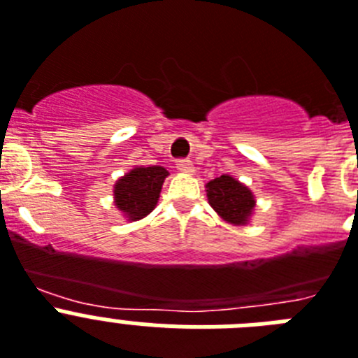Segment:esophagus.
Instances as JSON below:
<instances>
[{"mask_svg":"<svg viewBox=\"0 0 358 358\" xmlns=\"http://www.w3.org/2000/svg\"><path fill=\"white\" fill-rule=\"evenodd\" d=\"M177 170L182 173H188V176H194V172H195L194 163H192V161H179V164H177Z\"/></svg>","mask_w":358,"mask_h":358,"instance_id":"obj_1","label":"esophagus"}]
</instances>
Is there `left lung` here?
<instances>
[{
    "label": "left lung",
    "mask_w": 358,
    "mask_h": 358,
    "mask_svg": "<svg viewBox=\"0 0 358 358\" xmlns=\"http://www.w3.org/2000/svg\"><path fill=\"white\" fill-rule=\"evenodd\" d=\"M206 197L222 221L234 226H246L255 213V195L235 177L222 173L206 182Z\"/></svg>",
    "instance_id": "obj_1"
}]
</instances>
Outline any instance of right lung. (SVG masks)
<instances>
[{"label":"right lung","instance_id":"obj_1","mask_svg":"<svg viewBox=\"0 0 358 358\" xmlns=\"http://www.w3.org/2000/svg\"><path fill=\"white\" fill-rule=\"evenodd\" d=\"M168 170L163 166H134L114 185V206L127 221L145 219L157 206Z\"/></svg>","mask_w":358,"mask_h":358}]
</instances>
